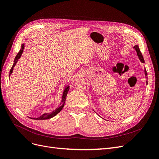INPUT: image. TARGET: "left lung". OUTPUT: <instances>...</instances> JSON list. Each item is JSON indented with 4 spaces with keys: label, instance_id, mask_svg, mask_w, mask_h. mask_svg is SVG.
Returning a JSON list of instances; mask_svg holds the SVG:
<instances>
[{
    "label": "left lung",
    "instance_id": "left-lung-1",
    "mask_svg": "<svg viewBox=\"0 0 159 159\" xmlns=\"http://www.w3.org/2000/svg\"><path fill=\"white\" fill-rule=\"evenodd\" d=\"M134 48V49H135L136 52H137V55L139 56V58L140 61H141L142 63H145L144 59H143V55H142V53H141V52H140V49H139V46H138V45H135ZM145 75L147 76V70H146V69L145 70Z\"/></svg>",
    "mask_w": 159,
    "mask_h": 159
}]
</instances>
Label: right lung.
<instances>
[{"label": "right lung", "instance_id": "right-lung-1", "mask_svg": "<svg viewBox=\"0 0 159 159\" xmlns=\"http://www.w3.org/2000/svg\"><path fill=\"white\" fill-rule=\"evenodd\" d=\"M24 44H22V47H21V49H20V50L19 51V52L18 53V54L16 55V57H15L14 59V65H12V68L11 69V70H10V75L11 76V73H12L13 71V68L14 66H15V64H16L17 63V61L18 60V59H20V57H21L22 55V53L23 52V49H24ZM69 86H66V88L65 89L64 92H63V97H62V101H61V105H60V107H59V108H57V110H55V111H53L52 114H44L43 115L41 116L40 117H38V118H33V119H35V120H48V119H50L52 118V117H54L55 115H57L59 111H61V110L63 109V107L65 105V100H66V94H67V93L69 91Z\"/></svg>", "mask_w": 159, "mask_h": 159}]
</instances>
